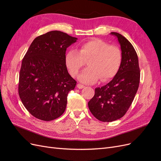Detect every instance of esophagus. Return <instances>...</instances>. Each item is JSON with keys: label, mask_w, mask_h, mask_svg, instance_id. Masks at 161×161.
Wrapping results in <instances>:
<instances>
[{"label": "esophagus", "mask_w": 161, "mask_h": 161, "mask_svg": "<svg viewBox=\"0 0 161 161\" xmlns=\"http://www.w3.org/2000/svg\"><path fill=\"white\" fill-rule=\"evenodd\" d=\"M77 88H79V89H83L84 87H85V86L83 85H81V84H78L77 85Z\"/></svg>", "instance_id": "34e87169"}]
</instances>
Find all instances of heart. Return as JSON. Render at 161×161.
Instances as JSON below:
<instances>
[{
	"mask_svg": "<svg viewBox=\"0 0 161 161\" xmlns=\"http://www.w3.org/2000/svg\"><path fill=\"white\" fill-rule=\"evenodd\" d=\"M87 61L86 68L79 76L84 83H94L100 79L101 82L111 80L118 72L122 62L119 48L101 39L95 38L80 43L77 50L66 53L65 64L72 76H77Z\"/></svg>",
	"mask_w": 161,
	"mask_h": 161,
	"instance_id": "heart-1",
	"label": "heart"
}]
</instances>
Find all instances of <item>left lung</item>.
<instances>
[{
  "label": "left lung",
  "instance_id": "obj_1",
  "mask_svg": "<svg viewBox=\"0 0 161 161\" xmlns=\"http://www.w3.org/2000/svg\"><path fill=\"white\" fill-rule=\"evenodd\" d=\"M118 37L122 53L120 69L109 83L95 90L88 106L95 118L103 122L119 119L125 114L137 92L140 72L137 53L131 43L121 34Z\"/></svg>",
  "mask_w": 161,
  "mask_h": 161
}]
</instances>
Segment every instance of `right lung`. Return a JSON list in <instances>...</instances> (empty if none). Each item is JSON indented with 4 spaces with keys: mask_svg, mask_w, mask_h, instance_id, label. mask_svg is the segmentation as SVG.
Wrapping results in <instances>:
<instances>
[{
    "mask_svg": "<svg viewBox=\"0 0 161 161\" xmlns=\"http://www.w3.org/2000/svg\"><path fill=\"white\" fill-rule=\"evenodd\" d=\"M77 38L52 31L34 39L23 58L19 80V95L35 118L53 120L64 113L69 91L76 81L68 72L66 48Z\"/></svg>",
    "mask_w": 161,
    "mask_h": 161,
    "instance_id": "add662e5",
    "label": "right lung"
}]
</instances>
